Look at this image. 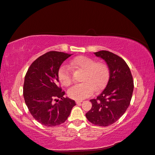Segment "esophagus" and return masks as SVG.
<instances>
[{
	"mask_svg": "<svg viewBox=\"0 0 155 155\" xmlns=\"http://www.w3.org/2000/svg\"><path fill=\"white\" fill-rule=\"evenodd\" d=\"M81 102H82V101H75V103H76L77 105H80L81 104Z\"/></svg>",
	"mask_w": 155,
	"mask_h": 155,
	"instance_id": "esophagus-1",
	"label": "esophagus"
}]
</instances>
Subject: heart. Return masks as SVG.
Here are the masks:
<instances>
[{"label": "heart", "mask_w": 155, "mask_h": 155, "mask_svg": "<svg viewBox=\"0 0 155 155\" xmlns=\"http://www.w3.org/2000/svg\"><path fill=\"white\" fill-rule=\"evenodd\" d=\"M71 68L74 70L83 71L81 81L83 83L74 85L68 91L70 98L75 100H82L91 95L95 91L104 88L107 83L109 70L107 66L102 62H95L94 60L87 56H78L70 62ZM58 79L64 86L71 84V75L69 68L61 66L58 70Z\"/></svg>", "instance_id": "b5f03b06"}]
</instances>
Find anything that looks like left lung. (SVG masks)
Listing matches in <instances>:
<instances>
[{
  "mask_svg": "<svg viewBox=\"0 0 155 155\" xmlns=\"http://www.w3.org/2000/svg\"><path fill=\"white\" fill-rule=\"evenodd\" d=\"M104 60L109 70V78L104 90L95 99L85 114L89 121L106 127L116 122L124 114L131 100L134 84L130 69L124 60L108 51L94 52Z\"/></svg>",
  "mask_w": 155,
  "mask_h": 155,
  "instance_id": "8db88e82",
  "label": "left lung"
}]
</instances>
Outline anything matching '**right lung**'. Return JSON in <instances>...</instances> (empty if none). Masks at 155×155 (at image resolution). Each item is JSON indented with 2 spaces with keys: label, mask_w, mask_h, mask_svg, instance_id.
Instances as JSON below:
<instances>
[{
  "label": "right lung",
  "mask_w": 155,
  "mask_h": 155,
  "mask_svg": "<svg viewBox=\"0 0 155 155\" xmlns=\"http://www.w3.org/2000/svg\"><path fill=\"white\" fill-rule=\"evenodd\" d=\"M72 54L51 51L38 58L31 64L25 75L23 95L33 117L41 124L54 127L64 123L70 115L74 100L64 97L59 87L58 70L61 64ZM60 98L58 104L51 102Z\"/></svg>",
  "instance_id": "obj_1"
}]
</instances>
